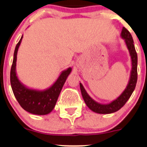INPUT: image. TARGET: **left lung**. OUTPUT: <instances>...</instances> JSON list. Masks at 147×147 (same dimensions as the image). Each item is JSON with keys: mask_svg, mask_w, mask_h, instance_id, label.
<instances>
[{"mask_svg": "<svg viewBox=\"0 0 147 147\" xmlns=\"http://www.w3.org/2000/svg\"><path fill=\"white\" fill-rule=\"evenodd\" d=\"M120 36L123 39H124L127 49L129 50L130 57L131 59V70L130 74L129 82L124 90L121 93V95L114 99L113 101L109 103V104H100L94 100L90 95L88 94L86 90H85L82 83H79L80 85L81 92H82V97L85 102L86 104L91 111L93 112L99 114H110L119 111L122 107L126 102L129 100L133 92L135 90L136 83L138 79V55L136 53L135 45L133 43V37L131 33L126 29L123 28Z\"/></svg>", "mask_w": 147, "mask_h": 147, "instance_id": "8db88e82", "label": "left lung"}]
</instances>
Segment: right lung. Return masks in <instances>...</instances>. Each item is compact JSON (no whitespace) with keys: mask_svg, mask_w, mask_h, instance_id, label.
<instances>
[{"mask_svg":"<svg viewBox=\"0 0 147 147\" xmlns=\"http://www.w3.org/2000/svg\"><path fill=\"white\" fill-rule=\"evenodd\" d=\"M23 38L22 35L15 48L12 65L10 72V83L14 95L18 102L25 111L38 115H48L55 108L57 99L67 77L72 71L69 67L61 72L60 75L51 86L44 90H37L24 85L16 75V59L18 48Z\"/></svg>","mask_w":147,"mask_h":147,"instance_id":"obj_1","label":"right lung"}]
</instances>
